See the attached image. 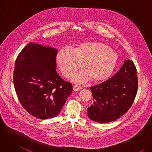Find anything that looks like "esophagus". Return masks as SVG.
I'll return each instance as SVG.
<instances>
[{"mask_svg":"<svg viewBox=\"0 0 152 152\" xmlns=\"http://www.w3.org/2000/svg\"><path fill=\"white\" fill-rule=\"evenodd\" d=\"M82 88H81V87H80L79 86H77V85H75L74 86H73V90L75 91H79V90H81Z\"/></svg>","mask_w":152,"mask_h":152,"instance_id":"esophagus-1","label":"esophagus"}]
</instances>
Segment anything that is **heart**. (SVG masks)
<instances>
[{
  "mask_svg": "<svg viewBox=\"0 0 152 152\" xmlns=\"http://www.w3.org/2000/svg\"><path fill=\"white\" fill-rule=\"evenodd\" d=\"M118 53L105 43L97 41L77 45L74 50H60L57 56L58 65L63 75L69 77L82 66L84 68L72 76L73 82L84 84L91 79L94 83L106 80L114 71L118 61Z\"/></svg>",
  "mask_w": 152,
  "mask_h": 152,
  "instance_id": "b5f03b06",
  "label": "heart"
}]
</instances>
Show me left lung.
<instances>
[{
	"label": "left lung",
	"mask_w": 152,
	"mask_h": 152,
	"mask_svg": "<svg viewBox=\"0 0 152 152\" xmlns=\"http://www.w3.org/2000/svg\"><path fill=\"white\" fill-rule=\"evenodd\" d=\"M90 89L94 101L87 108L91 119L107 123L122 116L132 106L137 92V69L132 60H125L113 77Z\"/></svg>",
	"instance_id": "8db88e82"
}]
</instances>
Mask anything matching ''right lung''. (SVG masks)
Segmentation results:
<instances>
[{"label": "right lung", "mask_w": 152, "mask_h": 152, "mask_svg": "<svg viewBox=\"0 0 152 152\" xmlns=\"http://www.w3.org/2000/svg\"><path fill=\"white\" fill-rule=\"evenodd\" d=\"M57 52L31 42L15 63L13 83L18 99L26 111L39 119L58 115L73 91L72 84L56 71Z\"/></svg>", "instance_id": "right-lung-1"}]
</instances>
